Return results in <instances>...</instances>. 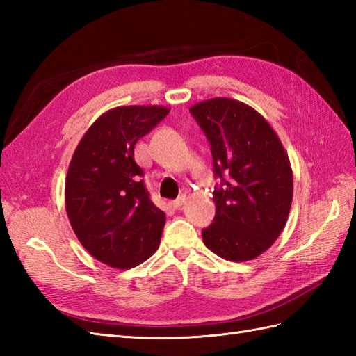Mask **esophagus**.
Returning <instances> with one entry per match:
<instances>
[{"instance_id":"esophagus-1","label":"esophagus","mask_w":356,"mask_h":356,"mask_svg":"<svg viewBox=\"0 0 356 356\" xmlns=\"http://www.w3.org/2000/svg\"><path fill=\"white\" fill-rule=\"evenodd\" d=\"M185 200H186V195H180V197H177L176 200H172V202H171V207H172L174 209H179L180 207L184 205Z\"/></svg>"}]
</instances>
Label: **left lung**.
I'll return each mask as SVG.
<instances>
[{"label":"left lung","instance_id":"left-lung-1","mask_svg":"<svg viewBox=\"0 0 356 356\" xmlns=\"http://www.w3.org/2000/svg\"><path fill=\"white\" fill-rule=\"evenodd\" d=\"M190 113L209 140L220 179L203 243L225 260H252L274 245L287 222L293 193L289 157L266 119L243 102L214 97Z\"/></svg>","mask_w":356,"mask_h":356}]
</instances>
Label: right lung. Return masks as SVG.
I'll return each mask as SVG.
<instances>
[{"label": "right lung", "instance_id": "add662e5", "mask_svg": "<svg viewBox=\"0 0 356 356\" xmlns=\"http://www.w3.org/2000/svg\"><path fill=\"white\" fill-rule=\"evenodd\" d=\"M170 108L128 105L104 113L74 149L65 209L81 245L111 268L130 269L161 243L165 213L149 199L134 145Z\"/></svg>", "mask_w": 356, "mask_h": 356}]
</instances>
